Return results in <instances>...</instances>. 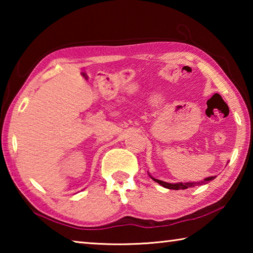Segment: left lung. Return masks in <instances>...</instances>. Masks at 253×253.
I'll return each instance as SVG.
<instances>
[{"mask_svg":"<svg viewBox=\"0 0 253 253\" xmlns=\"http://www.w3.org/2000/svg\"><path fill=\"white\" fill-rule=\"evenodd\" d=\"M149 176H151L152 179H154L156 183L160 184V185H162L163 187H166L169 188V190H186V188H191V187H194V186H199V185H204V184H208L211 181H213L214 178H215V176H210V177H207L204 178L203 181L201 182H186V183H168V182H164V181H161V179H157L155 177H153L151 174L148 173Z\"/></svg>","mask_w":253,"mask_h":253,"instance_id":"1","label":"left lung"}]
</instances>
